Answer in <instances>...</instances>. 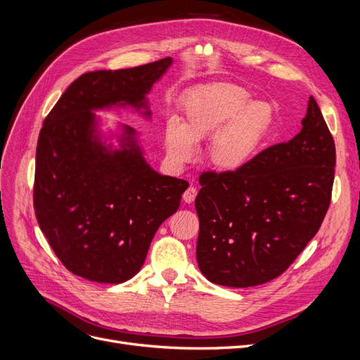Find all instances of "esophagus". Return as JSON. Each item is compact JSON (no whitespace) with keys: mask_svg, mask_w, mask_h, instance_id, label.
<instances>
[{"mask_svg":"<svg viewBox=\"0 0 360 360\" xmlns=\"http://www.w3.org/2000/svg\"><path fill=\"white\" fill-rule=\"evenodd\" d=\"M195 198H196V189L195 188H188L184 191V193H183V200H184V202H188V204H192L193 201H195Z\"/></svg>","mask_w":360,"mask_h":360,"instance_id":"34e87169","label":"esophagus"}]
</instances>
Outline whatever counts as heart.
<instances>
[{
	"instance_id": "heart-1",
	"label": "heart",
	"mask_w": 360,
	"mask_h": 360,
	"mask_svg": "<svg viewBox=\"0 0 360 360\" xmlns=\"http://www.w3.org/2000/svg\"><path fill=\"white\" fill-rule=\"evenodd\" d=\"M180 120L168 119L164 143L179 164L195 153V143L208 140L205 158L220 172L243 169L257 153L274 125V110L252 101L250 92L233 83L205 84L186 94L179 104Z\"/></svg>"
}]
</instances>
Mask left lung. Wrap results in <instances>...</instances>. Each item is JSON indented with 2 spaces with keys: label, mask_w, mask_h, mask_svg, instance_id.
Instances as JSON below:
<instances>
[{
  "label": "left lung",
  "mask_w": 360,
  "mask_h": 360,
  "mask_svg": "<svg viewBox=\"0 0 360 360\" xmlns=\"http://www.w3.org/2000/svg\"><path fill=\"white\" fill-rule=\"evenodd\" d=\"M301 123L290 141L265 148L243 169L200 176L196 260L212 283L250 288L274 280L320 229L335 143L313 96Z\"/></svg>",
  "instance_id": "left-lung-1"
}]
</instances>
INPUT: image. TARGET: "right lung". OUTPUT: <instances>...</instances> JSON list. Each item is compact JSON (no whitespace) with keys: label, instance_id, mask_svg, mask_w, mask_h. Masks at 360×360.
Listing matches in <instances>:
<instances>
[{"label":"right lung","instance_id":"1","mask_svg":"<svg viewBox=\"0 0 360 360\" xmlns=\"http://www.w3.org/2000/svg\"><path fill=\"white\" fill-rule=\"evenodd\" d=\"M91 71L74 80L43 122L35 153L34 210L55 255L72 274L117 284L144 264L160 223L174 214L189 183L148 167L123 127L120 148L96 135L92 110L144 108L146 95L171 65Z\"/></svg>","mask_w":360,"mask_h":360}]
</instances>
